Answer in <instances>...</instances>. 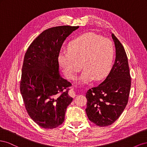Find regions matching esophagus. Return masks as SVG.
Segmentation results:
<instances>
[{
  "mask_svg": "<svg viewBox=\"0 0 147 147\" xmlns=\"http://www.w3.org/2000/svg\"><path fill=\"white\" fill-rule=\"evenodd\" d=\"M69 94L70 96H71L72 97H75V96H76V93H75V91L73 88L70 89L69 92Z\"/></svg>",
  "mask_w": 147,
  "mask_h": 147,
  "instance_id": "34e87169",
  "label": "esophagus"
}]
</instances>
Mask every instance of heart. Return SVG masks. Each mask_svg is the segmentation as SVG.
Listing matches in <instances>:
<instances>
[{"mask_svg": "<svg viewBox=\"0 0 147 147\" xmlns=\"http://www.w3.org/2000/svg\"><path fill=\"white\" fill-rule=\"evenodd\" d=\"M113 45L107 38L90 32L83 34L71 41L68 51H60L58 63L66 78L74 80L84 68L79 82L86 84L106 77L112 67Z\"/></svg>", "mask_w": 147, "mask_h": 147, "instance_id": "heart-1", "label": "heart"}]
</instances>
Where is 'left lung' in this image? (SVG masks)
Wrapping results in <instances>:
<instances>
[{"label":"left lung","mask_w":147,"mask_h":147,"mask_svg":"<svg viewBox=\"0 0 147 147\" xmlns=\"http://www.w3.org/2000/svg\"><path fill=\"white\" fill-rule=\"evenodd\" d=\"M116 57L105 80L86 93L89 119L97 126L104 127L113 124L120 117L128 102L131 76L125 50L119 40L112 34Z\"/></svg>","instance_id":"left-lung-1"}]
</instances>
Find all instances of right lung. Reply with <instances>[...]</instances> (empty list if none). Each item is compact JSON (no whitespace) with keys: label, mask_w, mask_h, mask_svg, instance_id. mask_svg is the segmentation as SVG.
Masks as SVG:
<instances>
[{"label":"right lung","mask_w":147,"mask_h":147,"mask_svg":"<svg viewBox=\"0 0 147 147\" xmlns=\"http://www.w3.org/2000/svg\"><path fill=\"white\" fill-rule=\"evenodd\" d=\"M78 28L61 26L44 30L25 53L21 94L29 117L43 128L61 125L73 100L68 93L72 84L61 77L57 57L66 38Z\"/></svg>","instance_id":"obj_1"}]
</instances>
